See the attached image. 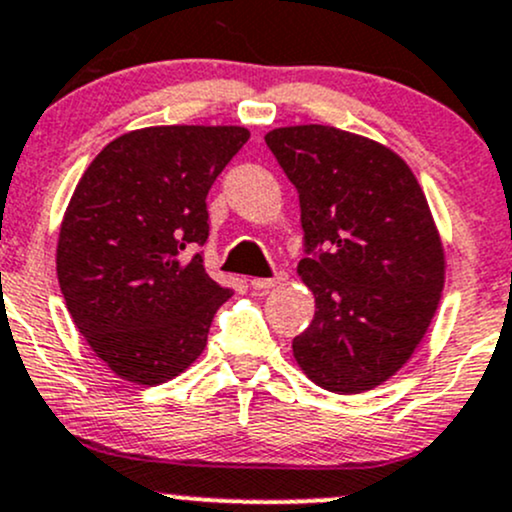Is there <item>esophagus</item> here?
Here are the masks:
<instances>
[{"label": "esophagus", "instance_id": "34e87169", "mask_svg": "<svg viewBox=\"0 0 512 512\" xmlns=\"http://www.w3.org/2000/svg\"><path fill=\"white\" fill-rule=\"evenodd\" d=\"M284 282H286V274H277V277H272V279H252L250 286L255 291H269V289H274V286H279Z\"/></svg>", "mask_w": 512, "mask_h": 512}]
</instances>
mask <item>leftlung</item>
<instances>
[{
  "label": "left lung",
  "mask_w": 512,
  "mask_h": 512,
  "mask_svg": "<svg viewBox=\"0 0 512 512\" xmlns=\"http://www.w3.org/2000/svg\"><path fill=\"white\" fill-rule=\"evenodd\" d=\"M267 145L299 192L303 284L316 316L291 347L333 393L391 379L428 333L445 250L411 167L386 145L333 126H286Z\"/></svg>",
  "instance_id": "8db88e82"
}]
</instances>
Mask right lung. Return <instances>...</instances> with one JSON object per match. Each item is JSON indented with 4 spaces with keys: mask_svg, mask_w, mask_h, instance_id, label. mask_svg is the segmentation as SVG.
I'll return each mask as SVG.
<instances>
[{
    "mask_svg": "<svg viewBox=\"0 0 512 512\" xmlns=\"http://www.w3.org/2000/svg\"><path fill=\"white\" fill-rule=\"evenodd\" d=\"M250 138L243 126H150L111 140L77 182L58 238V282L94 355L157 386L204 352L233 291L194 252L206 194Z\"/></svg>",
    "mask_w": 512,
    "mask_h": 512,
    "instance_id": "obj_1",
    "label": "right lung"
}]
</instances>
